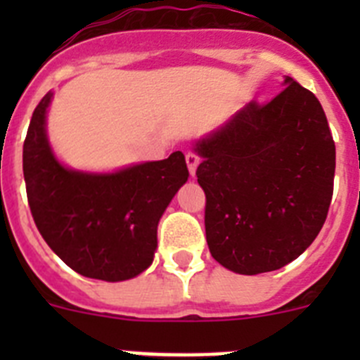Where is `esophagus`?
Returning <instances> with one entry per match:
<instances>
[{
	"mask_svg": "<svg viewBox=\"0 0 360 360\" xmlns=\"http://www.w3.org/2000/svg\"><path fill=\"white\" fill-rule=\"evenodd\" d=\"M186 162H187V167H189L191 176H195V174H196V167H198V164H200V158L196 157L195 153H187V155H186Z\"/></svg>",
	"mask_w": 360,
	"mask_h": 360,
	"instance_id": "obj_1",
	"label": "esophagus"
}]
</instances>
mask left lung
<instances>
[{"label": "left lung", "mask_w": 360, "mask_h": 360, "mask_svg": "<svg viewBox=\"0 0 360 360\" xmlns=\"http://www.w3.org/2000/svg\"><path fill=\"white\" fill-rule=\"evenodd\" d=\"M265 106L249 103L193 142L212 257L243 276L288 265L328 214L335 144L317 97L285 77Z\"/></svg>", "instance_id": "left-lung-1"}]
</instances>
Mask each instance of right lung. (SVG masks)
<instances>
[{"instance_id": "right-lung-1", "label": "right lung", "mask_w": 360, "mask_h": 360, "mask_svg": "<svg viewBox=\"0 0 360 360\" xmlns=\"http://www.w3.org/2000/svg\"><path fill=\"white\" fill-rule=\"evenodd\" d=\"M53 94L34 110L23 144L28 205L41 236L63 262L91 279L136 278L153 263L157 229L187 182L182 151L108 173L73 169L57 158L46 117Z\"/></svg>"}]
</instances>
